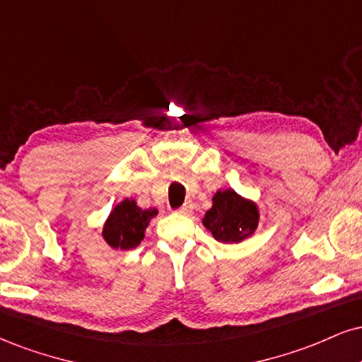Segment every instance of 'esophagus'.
I'll return each mask as SVG.
<instances>
[{"label": "esophagus", "instance_id": "1", "mask_svg": "<svg viewBox=\"0 0 362 362\" xmlns=\"http://www.w3.org/2000/svg\"><path fill=\"white\" fill-rule=\"evenodd\" d=\"M192 209H194L192 202H185L184 206H182L180 209H177V214H184V216H187V214H190V212H192Z\"/></svg>", "mask_w": 362, "mask_h": 362}]
</instances>
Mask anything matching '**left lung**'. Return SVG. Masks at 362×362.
<instances>
[{
    "label": "left lung",
    "mask_w": 362,
    "mask_h": 362,
    "mask_svg": "<svg viewBox=\"0 0 362 362\" xmlns=\"http://www.w3.org/2000/svg\"><path fill=\"white\" fill-rule=\"evenodd\" d=\"M258 206L250 199L241 197L233 189L217 190L212 197V207L204 216L202 224L216 241L233 245L255 234L258 228Z\"/></svg>",
    "instance_id": "left-lung-1"
}]
</instances>
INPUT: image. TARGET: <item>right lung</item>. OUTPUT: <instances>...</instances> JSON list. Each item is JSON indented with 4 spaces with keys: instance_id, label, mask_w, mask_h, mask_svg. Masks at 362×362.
Listing matches in <instances>:
<instances>
[{
    "instance_id": "obj_1",
    "label": "right lung",
    "mask_w": 362,
    "mask_h": 362,
    "mask_svg": "<svg viewBox=\"0 0 362 362\" xmlns=\"http://www.w3.org/2000/svg\"><path fill=\"white\" fill-rule=\"evenodd\" d=\"M156 214V209L138 207L134 199L121 200L104 223V241L115 250H133L143 241L148 224Z\"/></svg>"
}]
</instances>
